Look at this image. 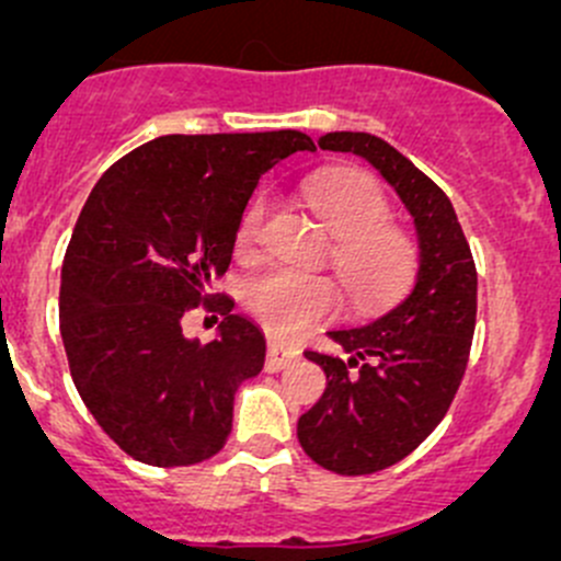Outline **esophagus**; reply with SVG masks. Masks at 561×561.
I'll list each match as a JSON object with an SVG mask.
<instances>
[{"label":"esophagus","instance_id":"obj_1","mask_svg":"<svg viewBox=\"0 0 561 561\" xmlns=\"http://www.w3.org/2000/svg\"><path fill=\"white\" fill-rule=\"evenodd\" d=\"M298 358H301V350L287 347V344H282V342H276V339H271V342H268V355H265V369H268V371H282V369H287V366L296 364Z\"/></svg>","mask_w":561,"mask_h":561}]
</instances>
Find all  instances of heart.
Segmentation results:
<instances>
[{"label": "heart", "mask_w": 561, "mask_h": 561, "mask_svg": "<svg viewBox=\"0 0 561 561\" xmlns=\"http://www.w3.org/2000/svg\"><path fill=\"white\" fill-rule=\"evenodd\" d=\"M307 201L336 239L331 263L355 309H375L396 301L415 279V241L390 228V201L380 181L360 171L325 173L307 186ZM265 219V201L249 203L236 252L252 254ZM336 282L307 271L274 268L247 287L249 312L279 339H296L317 320L339 309Z\"/></svg>", "instance_id": "b5f03b06"}]
</instances>
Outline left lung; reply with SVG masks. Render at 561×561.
Wrapping results in <instances>:
<instances>
[{
  "label": "left lung",
  "instance_id": "8db88e82",
  "mask_svg": "<svg viewBox=\"0 0 561 561\" xmlns=\"http://www.w3.org/2000/svg\"><path fill=\"white\" fill-rule=\"evenodd\" d=\"M320 149L364 157L410 211L417 274L396 307L328 336L344 358L307 350L325 390L298 417V443L336 474H371L410 456L437 428L461 386L478 314V274L448 195L369 133H328Z\"/></svg>",
  "mask_w": 561,
  "mask_h": 561
}]
</instances>
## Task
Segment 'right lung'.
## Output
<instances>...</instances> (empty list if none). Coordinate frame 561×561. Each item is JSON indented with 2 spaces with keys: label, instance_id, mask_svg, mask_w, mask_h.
I'll use <instances>...</instances> for the list:
<instances>
[{
  "label": "right lung",
  "instance_id": "add662e5",
  "mask_svg": "<svg viewBox=\"0 0 561 561\" xmlns=\"http://www.w3.org/2000/svg\"><path fill=\"white\" fill-rule=\"evenodd\" d=\"M296 151H314L296 129L162 135L94 184L61 265L59 325L83 404L127 456L190 467L228 443L265 336L211 282L260 175ZM195 306L224 314L208 345L180 328Z\"/></svg>",
  "mask_w": 561,
  "mask_h": 561
}]
</instances>
